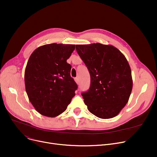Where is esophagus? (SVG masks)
<instances>
[{
  "mask_svg": "<svg viewBox=\"0 0 157 157\" xmlns=\"http://www.w3.org/2000/svg\"><path fill=\"white\" fill-rule=\"evenodd\" d=\"M74 80H75L76 83L77 84H78V83H79V79H78V78H74Z\"/></svg>",
  "mask_w": 157,
  "mask_h": 157,
  "instance_id": "34e87169",
  "label": "esophagus"
}]
</instances>
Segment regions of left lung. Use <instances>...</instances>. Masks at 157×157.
Returning <instances> with one entry per match:
<instances>
[{"label":"left lung","instance_id":"1","mask_svg":"<svg viewBox=\"0 0 157 157\" xmlns=\"http://www.w3.org/2000/svg\"><path fill=\"white\" fill-rule=\"evenodd\" d=\"M76 48L91 78L88 92L81 94L88 111L102 119L116 117L128 102L132 90L125 56L112 45L78 44Z\"/></svg>","mask_w":157,"mask_h":157}]
</instances>
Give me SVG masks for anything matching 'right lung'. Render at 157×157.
Returning <instances> with one entry per match:
<instances>
[{"instance_id":"right-lung-1","label":"right lung","mask_w":157,"mask_h":157,"mask_svg":"<svg viewBox=\"0 0 157 157\" xmlns=\"http://www.w3.org/2000/svg\"><path fill=\"white\" fill-rule=\"evenodd\" d=\"M75 46L45 44L31 54L25 71V85L30 102L40 114L59 116L75 95L78 85L67 63Z\"/></svg>"}]
</instances>
